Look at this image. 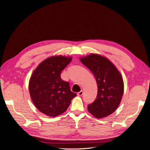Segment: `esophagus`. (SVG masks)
<instances>
[{
  "mask_svg": "<svg viewBox=\"0 0 150 150\" xmlns=\"http://www.w3.org/2000/svg\"><path fill=\"white\" fill-rule=\"evenodd\" d=\"M83 94V91H81L78 93V96H82Z\"/></svg>",
  "mask_w": 150,
  "mask_h": 150,
  "instance_id": "esophagus-1",
  "label": "esophagus"
}]
</instances>
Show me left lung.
<instances>
[{"mask_svg": "<svg viewBox=\"0 0 150 150\" xmlns=\"http://www.w3.org/2000/svg\"><path fill=\"white\" fill-rule=\"evenodd\" d=\"M80 60L92 72L98 85L96 98L88 104V111L97 118L112 114L123 94V81L120 72L110 60L98 54H91Z\"/></svg>", "mask_w": 150, "mask_h": 150, "instance_id": "left-lung-1", "label": "left lung"}]
</instances>
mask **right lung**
<instances>
[{
    "label": "right lung",
    "instance_id": "1",
    "mask_svg": "<svg viewBox=\"0 0 150 150\" xmlns=\"http://www.w3.org/2000/svg\"><path fill=\"white\" fill-rule=\"evenodd\" d=\"M71 57L52 56L42 61L29 80L30 95L35 107L44 114L57 116L66 111L76 93L69 84L61 78L62 71L71 61Z\"/></svg>",
    "mask_w": 150,
    "mask_h": 150
}]
</instances>
